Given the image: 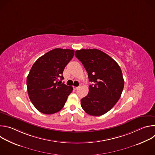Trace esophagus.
I'll return each mask as SVG.
<instances>
[{
  "mask_svg": "<svg viewBox=\"0 0 155 155\" xmlns=\"http://www.w3.org/2000/svg\"><path fill=\"white\" fill-rule=\"evenodd\" d=\"M79 87H80V86H74V89L75 90H77L78 89Z\"/></svg>",
  "mask_w": 155,
  "mask_h": 155,
  "instance_id": "esophagus-1",
  "label": "esophagus"
}]
</instances>
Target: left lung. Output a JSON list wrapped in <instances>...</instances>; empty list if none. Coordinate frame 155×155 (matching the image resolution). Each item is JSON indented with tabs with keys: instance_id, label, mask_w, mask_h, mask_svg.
<instances>
[{
	"instance_id": "obj_1",
	"label": "left lung",
	"mask_w": 155,
	"mask_h": 155,
	"mask_svg": "<svg viewBox=\"0 0 155 155\" xmlns=\"http://www.w3.org/2000/svg\"><path fill=\"white\" fill-rule=\"evenodd\" d=\"M75 56L81 62L87 73L89 86L87 95L81 99L84 111L92 116H101L111 110L120 99L124 79L117 62L97 49L77 50Z\"/></svg>"
}]
</instances>
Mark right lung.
Segmentation results:
<instances>
[{"label": "right lung", "mask_w": 155, "mask_h": 155, "mask_svg": "<svg viewBox=\"0 0 155 155\" xmlns=\"http://www.w3.org/2000/svg\"><path fill=\"white\" fill-rule=\"evenodd\" d=\"M74 55L73 50L55 48L33 64L27 77V88L31 101L39 112L53 114L64 106L73 87L59 79H64V69Z\"/></svg>", "instance_id": "1"}]
</instances>
